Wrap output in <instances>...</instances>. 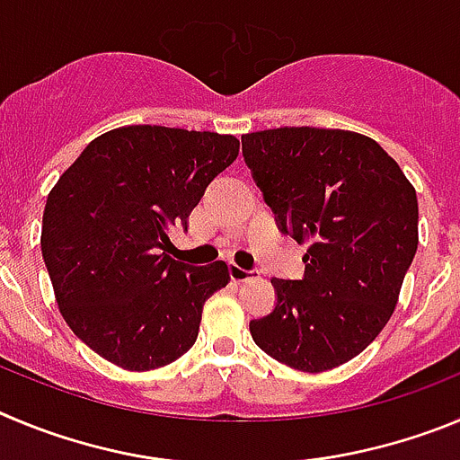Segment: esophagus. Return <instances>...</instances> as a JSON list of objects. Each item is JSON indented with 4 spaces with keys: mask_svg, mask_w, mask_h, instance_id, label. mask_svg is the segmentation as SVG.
<instances>
[{
    "mask_svg": "<svg viewBox=\"0 0 460 460\" xmlns=\"http://www.w3.org/2000/svg\"><path fill=\"white\" fill-rule=\"evenodd\" d=\"M254 275H256L254 270H245V268L235 266V263H231V266H229V277H231V281H235V284L252 279Z\"/></svg>",
    "mask_w": 460,
    "mask_h": 460,
    "instance_id": "34e87169",
    "label": "esophagus"
}]
</instances>
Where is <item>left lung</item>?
Here are the masks:
<instances>
[{
  "label": "left lung",
  "mask_w": 460,
  "mask_h": 460,
  "mask_svg": "<svg viewBox=\"0 0 460 460\" xmlns=\"http://www.w3.org/2000/svg\"><path fill=\"white\" fill-rule=\"evenodd\" d=\"M243 158L284 235L307 243L305 275L272 279L277 305L250 332L291 369L328 371L390 321L417 252V194L378 142L350 130L243 135Z\"/></svg>",
  "instance_id": "obj_1"
}]
</instances>
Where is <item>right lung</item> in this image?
Returning a JSON list of instances; mask_svg holds the SVG:
<instances>
[{"mask_svg":"<svg viewBox=\"0 0 460 460\" xmlns=\"http://www.w3.org/2000/svg\"><path fill=\"white\" fill-rule=\"evenodd\" d=\"M238 146L217 132L117 128L93 139L48 194L40 250L57 305L101 358L148 371L194 346L204 302L229 284V268L173 261L167 234L188 229Z\"/></svg>","mask_w":460,"mask_h":460,"instance_id":"right-lung-1","label":"right lung"}]
</instances>
